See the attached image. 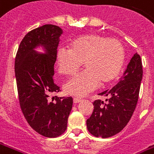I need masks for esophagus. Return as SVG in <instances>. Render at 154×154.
Wrapping results in <instances>:
<instances>
[{
  "mask_svg": "<svg viewBox=\"0 0 154 154\" xmlns=\"http://www.w3.org/2000/svg\"><path fill=\"white\" fill-rule=\"evenodd\" d=\"M82 100L80 99V98H77V97H75V98H73V103H80Z\"/></svg>",
  "mask_w": 154,
  "mask_h": 154,
  "instance_id": "34e87169",
  "label": "esophagus"
}]
</instances>
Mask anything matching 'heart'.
I'll return each mask as SVG.
<instances>
[{"label": "heart", "instance_id": "obj_1", "mask_svg": "<svg viewBox=\"0 0 154 154\" xmlns=\"http://www.w3.org/2000/svg\"><path fill=\"white\" fill-rule=\"evenodd\" d=\"M125 60L122 44L117 39H108L98 35L78 37L70 44V48L60 47L56 62L61 74L70 76L79 70L82 62L85 70L64 84L66 93L83 97L99 84L111 82L120 73Z\"/></svg>", "mask_w": 154, "mask_h": 154}]
</instances>
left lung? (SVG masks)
<instances>
[{"instance_id": "obj_1", "label": "left lung", "mask_w": 154, "mask_h": 154, "mask_svg": "<svg viewBox=\"0 0 154 154\" xmlns=\"http://www.w3.org/2000/svg\"><path fill=\"white\" fill-rule=\"evenodd\" d=\"M142 79V60L135 53L114 87L98 94L106 97L107 103L94 101L92 114L87 120L89 133L95 137L106 138L125 128L137 106Z\"/></svg>"}]
</instances>
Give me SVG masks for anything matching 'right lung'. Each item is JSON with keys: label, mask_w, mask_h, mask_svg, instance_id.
Listing matches in <instances>:
<instances>
[{"label": "right lung", "mask_w": 154, "mask_h": 154, "mask_svg": "<svg viewBox=\"0 0 154 154\" xmlns=\"http://www.w3.org/2000/svg\"><path fill=\"white\" fill-rule=\"evenodd\" d=\"M62 30L47 24L28 32L18 47L15 74L21 111L36 132L47 137L64 133L72 108V97L51 96L60 88L54 83V64ZM42 47L44 53L35 50Z\"/></svg>", "instance_id": "add662e5"}]
</instances>
